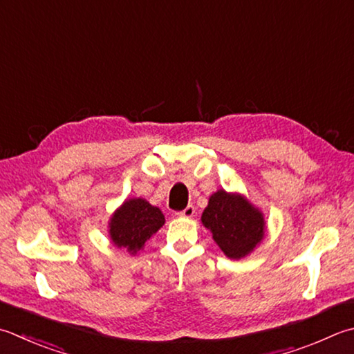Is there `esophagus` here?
I'll list each match as a JSON object with an SVG mask.
<instances>
[{
	"label": "esophagus",
	"instance_id": "obj_1",
	"mask_svg": "<svg viewBox=\"0 0 354 354\" xmlns=\"http://www.w3.org/2000/svg\"><path fill=\"white\" fill-rule=\"evenodd\" d=\"M195 213H196L195 207H193V205H187L183 212L178 213V216H181V218H192V216H195Z\"/></svg>",
	"mask_w": 354,
	"mask_h": 354
}]
</instances>
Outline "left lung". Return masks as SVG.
Here are the masks:
<instances>
[{
    "label": "left lung",
    "instance_id": "obj_1",
    "mask_svg": "<svg viewBox=\"0 0 354 354\" xmlns=\"http://www.w3.org/2000/svg\"><path fill=\"white\" fill-rule=\"evenodd\" d=\"M201 223L227 258L242 259L266 236V218L258 207L238 192L219 189L209 198Z\"/></svg>",
    "mask_w": 354,
    "mask_h": 354
}]
</instances>
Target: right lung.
<instances>
[{
  "label": "right lung",
  "instance_id": "obj_1",
  "mask_svg": "<svg viewBox=\"0 0 354 354\" xmlns=\"http://www.w3.org/2000/svg\"><path fill=\"white\" fill-rule=\"evenodd\" d=\"M165 223L162 212L142 198H130L109 219V238L118 248L135 256Z\"/></svg>",
  "mask_w": 354,
  "mask_h": 354
}]
</instances>
